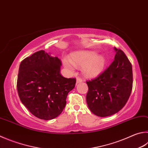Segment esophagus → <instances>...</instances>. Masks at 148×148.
<instances>
[{"mask_svg":"<svg viewBox=\"0 0 148 148\" xmlns=\"http://www.w3.org/2000/svg\"><path fill=\"white\" fill-rule=\"evenodd\" d=\"M82 81H83V79L81 78V77H77V79H76V83H77L82 82Z\"/></svg>","mask_w":148,"mask_h":148,"instance_id":"obj_1","label":"esophagus"}]
</instances>
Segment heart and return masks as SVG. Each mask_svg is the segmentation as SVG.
I'll list each match as a JSON object with an SVG mask.
<instances>
[{"label":"heart","instance_id":"1","mask_svg":"<svg viewBox=\"0 0 148 148\" xmlns=\"http://www.w3.org/2000/svg\"><path fill=\"white\" fill-rule=\"evenodd\" d=\"M63 62L69 71H74L76 66H83V72L86 76L94 77L100 73L106 63V60L103 56H96L95 52L83 51L72 53L71 60L64 58Z\"/></svg>","mask_w":148,"mask_h":148}]
</instances>
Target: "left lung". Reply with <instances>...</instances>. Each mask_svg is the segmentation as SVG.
I'll list each match as a JSON object with an SVG mask.
<instances>
[{
	"mask_svg": "<svg viewBox=\"0 0 148 148\" xmlns=\"http://www.w3.org/2000/svg\"><path fill=\"white\" fill-rule=\"evenodd\" d=\"M114 60L95 78L87 80L86 96L90 111L98 116H111L127 103L133 88L132 65L122 50L114 47Z\"/></svg>",
	"mask_w": 148,
	"mask_h": 148,
	"instance_id": "left-lung-1",
	"label": "left lung"
}]
</instances>
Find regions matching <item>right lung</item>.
Returning a JSON list of instances; mask_svg holds the SVG:
<instances>
[{
    "mask_svg": "<svg viewBox=\"0 0 148 148\" xmlns=\"http://www.w3.org/2000/svg\"><path fill=\"white\" fill-rule=\"evenodd\" d=\"M61 61L58 57L39 50L20 64L17 88L21 102L35 116L52 120L60 115L66 106L76 78L61 76Z\"/></svg>",
    "mask_w": 148,
    "mask_h": 148,
    "instance_id": "right-lung-1",
    "label": "right lung"
}]
</instances>
